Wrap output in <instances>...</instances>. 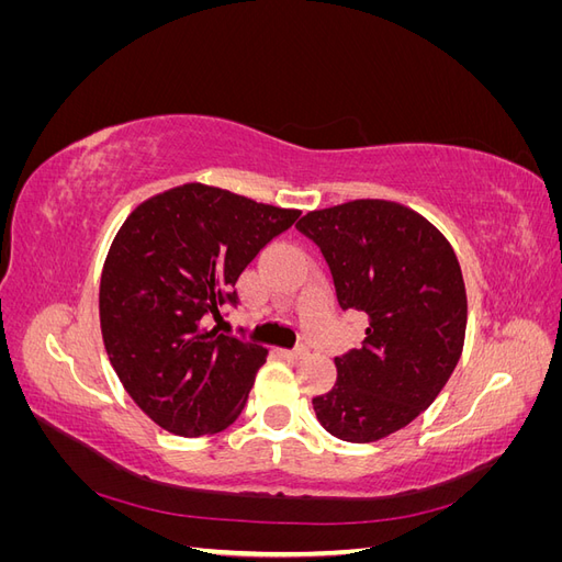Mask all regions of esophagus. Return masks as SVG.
Listing matches in <instances>:
<instances>
[{"mask_svg":"<svg viewBox=\"0 0 562 562\" xmlns=\"http://www.w3.org/2000/svg\"><path fill=\"white\" fill-rule=\"evenodd\" d=\"M310 353V349L307 347H297V349H285L283 351V356L288 361H300V359H304V356Z\"/></svg>","mask_w":562,"mask_h":562,"instance_id":"34e87169","label":"esophagus"}]
</instances>
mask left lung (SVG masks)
Here are the masks:
<instances>
[{
    "instance_id": "1",
    "label": "left lung",
    "mask_w": 562,
    "mask_h": 562,
    "mask_svg": "<svg viewBox=\"0 0 562 562\" xmlns=\"http://www.w3.org/2000/svg\"><path fill=\"white\" fill-rule=\"evenodd\" d=\"M326 258L342 310L368 314L359 349L337 356V382L316 396L321 427L372 443L436 401L462 356L467 291L448 239L396 201L356 199L295 225Z\"/></svg>"
}]
</instances>
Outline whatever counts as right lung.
I'll use <instances>...</instances> for the list:
<instances>
[{"label": "right lung", "mask_w": 562, "mask_h": 562, "mask_svg": "<svg viewBox=\"0 0 562 562\" xmlns=\"http://www.w3.org/2000/svg\"><path fill=\"white\" fill-rule=\"evenodd\" d=\"M300 211L187 182L143 201L100 277L110 363L140 411L176 436L217 434L241 415L267 349L203 326Z\"/></svg>", "instance_id": "add662e5"}]
</instances>
